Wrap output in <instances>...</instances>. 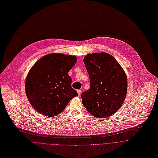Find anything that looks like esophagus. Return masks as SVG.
Returning <instances> with one entry per match:
<instances>
[{
    "label": "esophagus",
    "mask_w": 158,
    "mask_h": 158,
    "mask_svg": "<svg viewBox=\"0 0 158 158\" xmlns=\"http://www.w3.org/2000/svg\"><path fill=\"white\" fill-rule=\"evenodd\" d=\"M81 90L80 89H78V90H77V93H78V96H80V94H81Z\"/></svg>",
    "instance_id": "esophagus-1"
}]
</instances>
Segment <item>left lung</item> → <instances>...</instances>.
Returning a JSON list of instances; mask_svg holds the SVG:
<instances>
[{"label": "left lung", "instance_id": "8db88e82", "mask_svg": "<svg viewBox=\"0 0 158 158\" xmlns=\"http://www.w3.org/2000/svg\"><path fill=\"white\" fill-rule=\"evenodd\" d=\"M83 61L90 82V88L81 95L83 106L96 118L113 115L127 96L128 78L125 72L111 55L105 52L89 53Z\"/></svg>", "mask_w": 158, "mask_h": 158}]
</instances>
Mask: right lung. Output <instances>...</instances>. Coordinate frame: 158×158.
<instances>
[{
	"instance_id": "1",
	"label": "right lung",
	"mask_w": 158,
	"mask_h": 158,
	"mask_svg": "<svg viewBox=\"0 0 158 158\" xmlns=\"http://www.w3.org/2000/svg\"><path fill=\"white\" fill-rule=\"evenodd\" d=\"M77 61L74 55L55 53L44 55L31 67L25 88L28 100L37 112L48 117L56 116L78 96L68 74Z\"/></svg>"
}]
</instances>
